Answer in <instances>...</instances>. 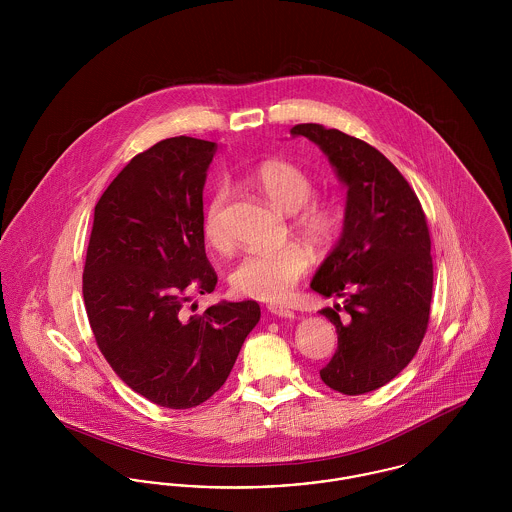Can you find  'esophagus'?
Returning a JSON list of instances; mask_svg holds the SVG:
<instances>
[{
    "mask_svg": "<svg viewBox=\"0 0 512 512\" xmlns=\"http://www.w3.org/2000/svg\"><path fill=\"white\" fill-rule=\"evenodd\" d=\"M267 310H269L271 314L276 315V317H284V319H292V317H294V312H292L290 308L282 306V304H271Z\"/></svg>",
    "mask_w": 512,
    "mask_h": 512,
    "instance_id": "34e87169",
    "label": "esophagus"
}]
</instances>
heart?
I'll return each mask as SVG.
<instances>
[{
  "label": "heart",
  "mask_w": 512,
  "mask_h": 512,
  "mask_svg": "<svg viewBox=\"0 0 512 512\" xmlns=\"http://www.w3.org/2000/svg\"><path fill=\"white\" fill-rule=\"evenodd\" d=\"M247 181L276 208L294 214V230L310 243L325 245L335 236L339 212L331 202L312 198L314 179L300 165L286 159H267L249 173ZM226 202L228 187L218 185L202 208V232L216 249L230 245V232L224 220ZM308 269V251L296 243H288L278 249H253L245 253L230 278L239 294L263 302H278L292 292Z\"/></svg>",
  "instance_id": "obj_1"
}]
</instances>
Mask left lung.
Returning a JSON list of instances; mask_svg holds the SVG:
<instances>
[{
	"label": "left lung",
	"mask_w": 512,
	"mask_h": 512,
	"mask_svg": "<svg viewBox=\"0 0 512 512\" xmlns=\"http://www.w3.org/2000/svg\"><path fill=\"white\" fill-rule=\"evenodd\" d=\"M321 148L347 187L343 234L317 269L312 290L345 298L323 308L337 329V351L319 370L345 395L386 386L413 360L429 327L433 257L425 212L394 163L370 144L321 124H296Z\"/></svg>",
	"instance_id": "obj_1"
}]
</instances>
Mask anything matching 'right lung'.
<instances>
[{"instance_id": "obj_1", "label": "right lung", "mask_w": 512, "mask_h": 512, "mask_svg": "<svg viewBox=\"0 0 512 512\" xmlns=\"http://www.w3.org/2000/svg\"><path fill=\"white\" fill-rule=\"evenodd\" d=\"M216 144L161 140L134 156L95 204L83 302L97 347L136 394L189 409L216 394L259 323L253 300L187 314L189 290L212 292L202 189Z\"/></svg>"}]
</instances>
